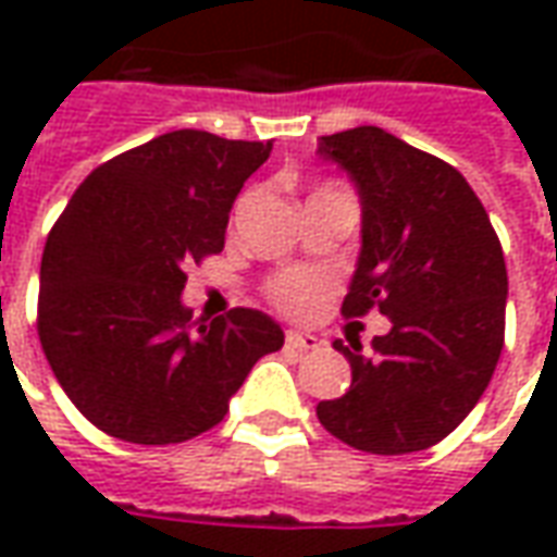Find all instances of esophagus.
Here are the masks:
<instances>
[{"label": "esophagus", "instance_id": "esophagus-1", "mask_svg": "<svg viewBox=\"0 0 557 557\" xmlns=\"http://www.w3.org/2000/svg\"><path fill=\"white\" fill-rule=\"evenodd\" d=\"M286 346L298 351H313L322 346V337H315V334H301V331H286Z\"/></svg>", "mask_w": 557, "mask_h": 557}]
</instances>
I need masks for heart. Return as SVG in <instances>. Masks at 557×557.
Here are the masks:
<instances>
[{
  "label": "heart",
  "instance_id": "heart-1",
  "mask_svg": "<svg viewBox=\"0 0 557 557\" xmlns=\"http://www.w3.org/2000/svg\"><path fill=\"white\" fill-rule=\"evenodd\" d=\"M271 298L292 315H313L327 298V280L319 274L292 271L271 283Z\"/></svg>",
  "mask_w": 557,
  "mask_h": 557
}]
</instances>
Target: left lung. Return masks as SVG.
Listing matches in <instances>:
<instances>
[{"mask_svg": "<svg viewBox=\"0 0 557 557\" xmlns=\"http://www.w3.org/2000/svg\"><path fill=\"white\" fill-rule=\"evenodd\" d=\"M361 196V253L343 313L391 319L363 355L334 339L349 391L315 406L339 442L414 454L454 432L490 385L504 346L507 268L486 208L459 172L382 127L319 139Z\"/></svg>", "mask_w": 557, "mask_h": 557, "instance_id": "1", "label": "left lung"}]
</instances>
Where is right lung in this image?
<instances>
[{"mask_svg": "<svg viewBox=\"0 0 557 557\" xmlns=\"http://www.w3.org/2000/svg\"><path fill=\"white\" fill-rule=\"evenodd\" d=\"M271 139L172 131L79 184L41 256L38 337L71 403L113 438L187 442L230 411L283 327L238 307L190 325L184 265L220 253Z\"/></svg>", "mask_w": 557, "mask_h": 557, "instance_id": "1", "label": "right lung"}]
</instances>
